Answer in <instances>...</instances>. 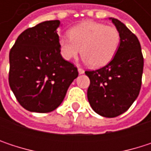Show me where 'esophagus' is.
<instances>
[{
	"instance_id": "34e87169",
	"label": "esophagus",
	"mask_w": 151,
	"mask_h": 151,
	"mask_svg": "<svg viewBox=\"0 0 151 151\" xmlns=\"http://www.w3.org/2000/svg\"><path fill=\"white\" fill-rule=\"evenodd\" d=\"M78 72L79 74H83V73H85V71H84L82 68H78Z\"/></svg>"
}]
</instances>
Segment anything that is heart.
Wrapping results in <instances>:
<instances>
[{"label": "heart", "instance_id": "1", "mask_svg": "<svg viewBox=\"0 0 151 151\" xmlns=\"http://www.w3.org/2000/svg\"><path fill=\"white\" fill-rule=\"evenodd\" d=\"M69 36L59 39L62 57L70 60L81 52L83 61L92 67L107 65L116 54L121 43L120 32L114 26L83 22L69 30Z\"/></svg>", "mask_w": 151, "mask_h": 151}]
</instances>
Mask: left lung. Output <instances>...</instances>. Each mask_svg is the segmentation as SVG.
Masks as SVG:
<instances>
[{
    "instance_id": "8db88e82",
    "label": "left lung",
    "mask_w": 151,
    "mask_h": 151,
    "mask_svg": "<svg viewBox=\"0 0 151 151\" xmlns=\"http://www.w3.org/2000/svg\"><path fill=\"white\" fill-rule=\"evenodd\" d=\"M121 36V43L113 59L104 67L85 73L90 79L87 99L95 113L113 118L126 112L141 89L143 57L141 45L124 23L109 18Z\"/></svg>"
}]
</instances>
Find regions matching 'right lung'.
I'll use <instances>...</instances> for the list:
<instances>
[{
  "instance_id": "add662e5",
  "label": "right lung",
  "mask_w": 151,
  "mask_h": 151,
  "mask_svg": "<svg viewBox=\"0 0 151 151\" xmlns=\"http://www.w3.org/2000/svg\"><path fill=\"white\" fill-rule=\"evenodd\" d=\"M58 20L24 30L9 52V86L20 105L36 113L55 110L78 75L60 54Z\"/></svg>"
}]
</instances>
